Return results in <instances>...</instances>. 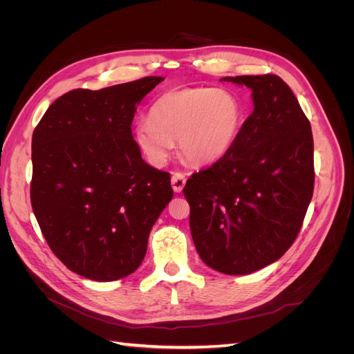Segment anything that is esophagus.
Returning <instances> with one entry per match:
<instances>
[{"label":"esophagus","instance_id":"obj_1","mask_svg":"<svg viewBox=\"0 0 354 354\" xmlns=\"http://www.w3.org/2000/svg\"><path fill=\"white\" fill-rule=\"evenodd\" d=\"M186 185V176L183 173H174L173 177H171V186H173L174 192L180 194L181 190H183Z\"/></svg>","mask_w":354,"mask_h":354}]
</instances>
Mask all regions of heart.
<instances>
[{
  "mask_svg": "<svg viewBox=\"0 0 354 354\" xmlns=\"http://www.w3.org/2000/svg\"><path fill=\"white\" fill-rule=\"evenodd\" d=\"M243 108L233 93L214 88H177L152 104L149 120L134 127V140L149 164L164 165L178 140L183 158L207 165L227 155L238 140Z\"/></svg>",
  "mask_w": 354,
  "mask_h": 354,
  "instance_id": "b5f03b06",
  "label": "heart"
}]
</instances>
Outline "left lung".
Returning <instances> with one entry per match:
<instances>
[{
    "label": "left lung",
    "mask_w": 354,
    "mask_h": 354,
    "mask_svg": "<svg viewBox=\"0 0 354 354\" xmlns=\"http://www.w3.org/2000/svg\"><path fill=\"white\" fill-rule=\"evenodd\" d=\"M252 91L238 140L183 189L201 260L224 274H250L279 260L313 196L312 127L277 75L226 77Z\"/></svg>",
    "instance_id": "8db88e82"
}]
</instances>
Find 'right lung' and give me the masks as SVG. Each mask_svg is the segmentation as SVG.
<instances>
[{"mask_svg":"<svg viewBox=\"0 0 354 354\" xmlns=\"http://www.w3.org/2000/svg\"><path fill=\"white\" fill-rule=\"evenodd\" d=\"M160 81L72 90L50 104L32 134V209L51 251L87 279L136 272L173 199L169 173L145 162L131 131L137 104Z\"/></svg>","mask_w":354,"mask_h":354,"instance_id":"1","label":"right lung"}]
</instances>
